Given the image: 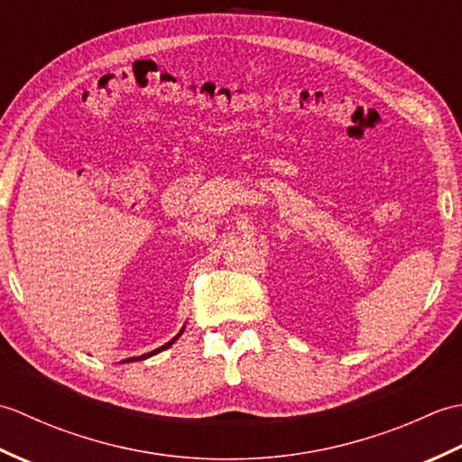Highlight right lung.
Wrapping results in <instances>:
<instances>
[{
  "label": "right lung",
  "instance_id": "add662e5",
  "mask_svg": "<svg viewBox=\"0 0 462 462\" xmlns=\"http://www.w3.org/2000/svg\"><path fill=\"white\" fill-rule=\"evenodd\" d=\"M182 331H184V326H182V329L179 331V333H176V336L169 341V343H164V346H161L159 349H154V351H149V353H143V356H139V357H126V359H123L121 363H131V361H141V359H146V357H152V356H156V353H161V351H164V349H169L171 346H172V343L176 341V339H179L180 336H182Z\"/></svg>",
  "mask_w": 462,
  "mask_h": 462
}]
</instances>
